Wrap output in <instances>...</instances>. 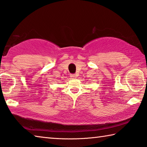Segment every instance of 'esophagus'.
I'll return each mask as SVG.
<instances>
[{"label":"esophagus","mask_w":147,"mask_h":147,"mask_svg":"<svg viewBox=\"0 0 147 147\" xmlns=\"http://www.w3.org/2000/svg\"><path fill=\"white\" fill-rule=\"evenodd\" d=\"M70 77H71V78H76V74H71V75H70Z\"/></svg>","instance_id":"34e87169"}]
</instances>
